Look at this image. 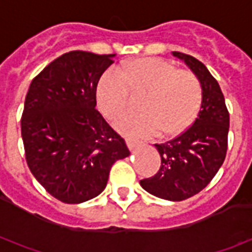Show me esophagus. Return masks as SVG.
Masks as SVG:
<instances>
[{
	"mask_svg": "<svg viewBox=\"0 0 252 252\" xmlns=\"http://www.w3.org/2000/svg\"><path fill=\"white\" fill-rule=\"evenodd\" d=\"M126 146H128V148L131 150V151H133V150H136L137 147H140L143 143L139 142V140H135V139H126Z\"/></svg>",
	"mask_w": 252,
	"mask_h": 252,
	"instance_id": "1",
	"label": "esophagus"
}]
</instances>
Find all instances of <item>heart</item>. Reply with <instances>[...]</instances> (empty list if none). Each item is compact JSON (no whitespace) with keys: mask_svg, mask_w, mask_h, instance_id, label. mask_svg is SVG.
<instances>
[{"mask_svg":"<svg viewBox=\"0 0 252 252\" xmlns=\"http://www.w3.org/2000/svg\"><path fill=\"white\" fill-rule=\"evenodd\" d=\"M129 92L144 93L139 115L123 116L117 131L126 136L148 137L160 132L173 136L188 129L200 113L204 90L193 72L180 71L158 58H140L123 68H109L101 75L95 98L102 115L116 120L126 109Z\"/></svg>","mask_w":252,"mask_h":252,"instance_id":"obj_1","label":"heart"}]
</instances>
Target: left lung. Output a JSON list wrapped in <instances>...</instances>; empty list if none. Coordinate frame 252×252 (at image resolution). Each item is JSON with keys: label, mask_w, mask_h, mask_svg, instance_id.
Here are the masks:
<instances>
[{"label": "left lung", "mask_w": 252, "mask_h": 252, "mask_svg": "<svg viewBox=\"0 0 252 252\" xmlns=\"http://www.w3.org/2000/svg\"><path fill=\"white\" fill-rule=\"evenodd\" d=\"M200 79L202 106L193 126L173 140L155 144L160 167L151 178L140 181L150 194L169 201H182L200 193L216 175L225 159L229 113L221 89L209 70L195 58L173 51Z\"/></svg>", "instance_id": "obj_1"}]
</instances>
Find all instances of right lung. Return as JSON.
Returning a JSON list of instances; mask_svg holds the SVG:
<instances>
[{
  "label": "right lung",
  "mask_w": 252,
  "mask_h": 252,
  "mask_svg": "<svg viewBox=\"0 0 252 252\" xmlns=\"http://www.w3.org/2000/svg\"><path fill=\"white\" fill-rule=\"evenodd\" d=\"M115 57L63 54L33 78L25 97L21 137L28 167L66 204L102 193L113 163L129 155L124 139L95 109L99 78Z\"/></svg>",
  "instance_id": "right-lung-1"
}]
</instances>
